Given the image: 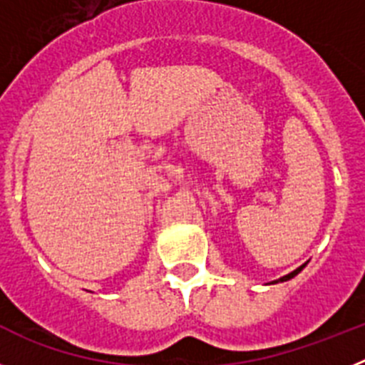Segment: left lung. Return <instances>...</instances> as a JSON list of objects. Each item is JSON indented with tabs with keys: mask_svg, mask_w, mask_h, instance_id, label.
Returning a JSON list of instances; mask_svg holds the SVG:
<instances>
[{
	"mask_svg": "<svg viewBox=\"0 0 365 365\" xmlns=\"http://www.w3.org/2000/svg\"><path fill=\"white\" fill-rule=\"evenodd\" d=\"M303 269H305V263H303V265H302V267H298V269H296V270H292V272H291V274H287V276H283V278L276 279V282H272V283H279V282H289V279H292V278H294L296 274H299V272H302V270H303Z\"/></svg>",
	"mask_w": 365,
	"mask_h": 365,
	"instance_id": "left-lung-1",
	"label": "left lung"
}]
</instances>
